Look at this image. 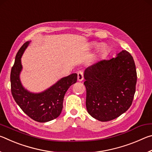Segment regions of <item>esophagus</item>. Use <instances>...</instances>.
Returning <instances> with one entry per match:
<instances>
[{
    "label": "esophagus",
    "mask_w": 152,
    "mask_h": 152,
    "mask_svg": "<svg viewBox=\"0 0 152 152\" xmlns=\"http://www.w3.org/2000/svg\"><path fill=\"white\" fill-rule=\"evenodd\" d=\"M77 78H78V81H82V80L84 79V73H83V72H82V70L78 71V76H77Z\"/></svg>",
    "instance_id": "34e87169"
}]
</instances>
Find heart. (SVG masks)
<instances>
[{"instance_id": "obj_1", "label": "heart", "mask_w": 152, "mask_h": 152, "mask_svg": "<svg viewBox=\"0 0 152 152\" xmlns=\"http://www.w3.org/2000/svg\"><path fill=\"white\" fill-rule=\"evenodd\" d=\"M100 49H101V51H104V50H105V47H104V45H102L101 47V48H100Z\"/></svg>"}]
</instances>
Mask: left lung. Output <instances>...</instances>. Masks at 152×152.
<instances>
[{"instance_id": "1", "label": "left lung", "mask_w": 152, "mask_h": 152, "mask_svg": "<svg viewBox=\"0 0 152 152\" xmlns=\"http://www.w3.org/2000/svg\"><path fill=\"white\" fill-rule=\"evenodd\" d=\"M86 106L91 116L101 121L119 117L132 104L137 83L133 58L126 50L117 57L102 60L84 72Z\"/></svg>"}]
</instances>
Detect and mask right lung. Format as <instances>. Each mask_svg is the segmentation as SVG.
I'll return each mask as SVG.
<instances>
[{"label": "right lung", "instance_id": "right-lung-1", "mask_svg": "<svg viewBox=\"0 0 152 152\" xmlns=\"http://www.w3.org/2000/svg\"><path fill=\"white\" fill-rule=\"evenodd\" d=\"M29 42H25L19 49L11 72V90L12 97L25 114L35 121L48 122L57 118L63 108L64 97L72 84L77 81V74L64 77L47 91L33 94L25 90L19 80L22 69L20 58Z\"/></svg>", "mask_w": 152, "mask_h": 152}]
</instances>
